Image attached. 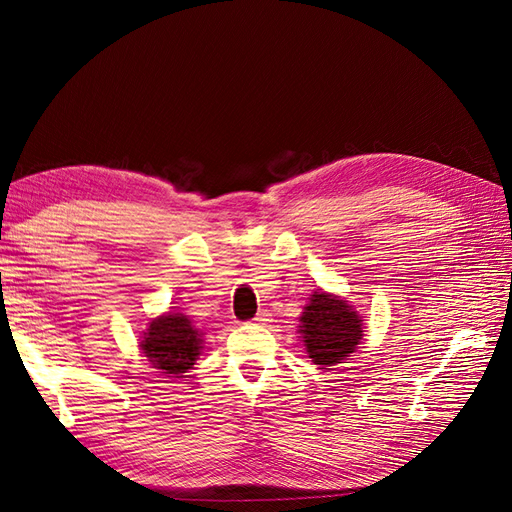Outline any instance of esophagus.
<instances>
[{
    "mask_svg": "<svg viewBox=\"0 0 512 512\" xmlns=\"http://www.w3.org/2000/svg\"><path fill=\"white\" fill-rule=\"evenodd\" d=\"M254 322H256V324H260V327H265V324H269V322H271V314L267 312V309H262V312H258V314H256Z\"/></svg>",
    "mask_w": 512,
    "mask_h": 512,
    "instance_id": "obj_1",
    "label": "esophagus"
}]
</instances>
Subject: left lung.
Here are the masks:
<instances>
[{"label":"left lung","instance_id":"8db88e82","mask_svg":"<svg viewBox=\"0 0 512 512\" xmlns=\"http://www.w3.org/2000/svg\"><path fill=\"white\" fill-rule=\"evenodd\" d=\"M299 322L307 356L320 369L342 363L363 339L359 312L348 301L322 290L309 297Z\"/></svg>","mask_w":512,"mask_h":512}]
</instances>
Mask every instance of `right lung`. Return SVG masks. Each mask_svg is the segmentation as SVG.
I'll return each mask as SVG.
<instances>
[{
  "label": "right lung",
  "instance_id": "add662e5",
  "mask_svg": "<svg viewBox=\"0 0 512 512\" xmlns=\"http://www.w3.org/2000/svg\"><path fill=\"white\" fill-rule=\"evenodd\" d=\"M141 350L147 361L168 378H183L194 367L203 350V333L192 320L177 312L153 318L141 339Z\"/></svg>",
  "mask_w": 512,
  "mask_h": 512
}]
</instances>
